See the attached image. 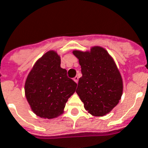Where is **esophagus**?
I'll list each match as a JSON object with an SVG mask.
<instances>
[{
	"mask_svg": "<svg viewBox=\"0 0 148 148\" xmlns=\"http://www.w3.org/2000/svg\"><path fill=\"white\" fill-rule=\"evenodd\" d=\"M73 80H74L76 83H78V82H79V77H78V76H75L74 79H73Z\"/></svg>",
	"mask_w": 148,
	"mask_h": 148,
	"instance_id": "34e87169",
	"label": "esophagus"
}]
</instances>
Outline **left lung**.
<instances>
[{
    "instance_id": "1",
    "label": "left lung",
    "mask_w": 148,
    "mask_h": 148,
    "mask_svg": "<svg viewBox=\"0 0 148 148\" xmlns=\"http://www.w3.org/2000/svg\"><path fill=\"white\" fill-rule=\"evenodd\" d=\"M82 76L76 92L84 108L94 116H103L118 105L121 99L123 83L121 74L106 49L95 47L90 52L75 50Z\"/></svg>"
}]
</instances>
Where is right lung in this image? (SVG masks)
Returning <instances> with one entry per match:
<instances>
[{
    "label": "right lung",
    "instance_id": "add662e5",
    "mask_svg": "<svg viewBox=\"0 0 148 148\" xmlns=\"http://www.w3.org/2000/svg\"><path fill=\"white\" fill-rule=\"evenodd\" d=\"M61 60L49 51L35 63L27 76L25 94L33 112L40 118L53 119L62 114L77 84L60 67Z\"/></svg>",
    "mask_w": 148,
    "mask_h": 148
}]
</instances>
